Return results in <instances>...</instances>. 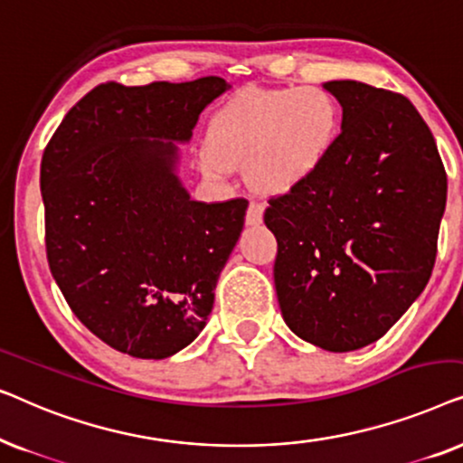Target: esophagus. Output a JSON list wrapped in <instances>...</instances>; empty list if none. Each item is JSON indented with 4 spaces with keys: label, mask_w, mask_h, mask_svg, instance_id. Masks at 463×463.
Here are the masks:
<instances>
[{
    "label": "esophagus",
    "mask_w": 463,
    "mask_h": 463,
    "mask_svg": "<svg viewBox=\"0 0 463 463\" xmlns=\"http://www.w3.org/2000/svg\"><path fill=\"white\" fill-rule=\"evenodd\" d=\"M261 221H263V204H261V202L252 200L249 208H246V223L259 225Z\"/></svg>",
    "instance_id": "esophagus-1"
}]
</instances>
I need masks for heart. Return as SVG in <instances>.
<instances>
[{
    "mask_svg": "<svg viewBox=\"0 0 463 463\" xmlns=\"http://www.w3.org/2000/svg\"><path fill=\"white\" fill-rule=\"evenodd\" d=\"M341 130L337 99L320 86L246 90L214 113L202 166L223 176L246 162L252 185L282 194L325 166Z\"/></svg>",
    "mask_w": 463,
    "mask_h": 463,
    "instance_id": "b5f03b06",
    "label": "heart"
}]
</instances>
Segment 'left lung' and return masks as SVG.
Instances as JSON below:
<instances>
[{"label":"left lung","mask_w":463,"mask_h":463,"mask_svg":"<svg viewBox=\"0 0 463 463\" xmlns=\"http://www.w3.org/2000/svg\"><path fill=\"white\" fill-rule=\"evenodd\" d=\"M344 109L312 179L269 198L276 295L297 337L326 352L373 344L432 276L447 173L413 103L363 81H326Z\"/></svg>","instance_id":"obj_1"}]
</instances>
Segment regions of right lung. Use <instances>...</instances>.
Wrapping results in <instances>:
<instances>
[{"mask_svg":"<svg viewBox=\"0 0 463 463\" xmlns=\"http://www.w3.org/2000/svg\"><path fill=\"white\" fill-rule=\"evenodd\" d=\"M107 81L80 99L42 157L46 255L71 312L113 350L162 360L206 325L249 200L195 202L176 176V143L227 90Z\"/></svg>","mask_w":463,"mask_h":463,"instance_id":"add662e5","label":"right lung"}]
</instances>
